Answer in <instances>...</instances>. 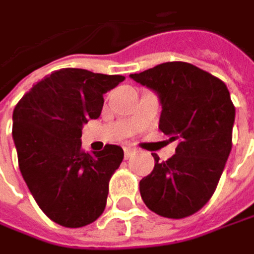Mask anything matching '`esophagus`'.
I'll list each match as a JSON object with an SVG mask.
<instances>
[{"mask_svg": "<svg viewBox=\"0 0 254 254\" xmlns=\"http://www.w3.org/2000/svg\"><path fill=\"white\" fill-rule=\"evenodd\" d=\"M133 153H134V149H133V147H130V146H126V147H124V156H126V159L131 157V154Z\"/></svg>", "mask_w": 254, "mask_h": 254, "instance_id": "34e87169", "label": "esophagus"}]
</instances>
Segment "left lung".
I'll list each match as a JSON object with an SVG mask.
<instances>
[{"label": "left lung", "instance_id": "obj_1", "mask_svg": "<svg viewBox=\"0 0 254 254\" xmlns=\"http://www.w3.org/2000/svg\"><path fill=\"white\" fill-rule=\"evenodd\" d=\"M130 78L159 95V128L178 141L166 162L152 153L153 171L140 181L141 199L162 217H190L212 196L231 152L230 92L221 79L187 62L160 64Z\"/></svg>", "mask_w": 254, "mask_h": 254}]
</instances>
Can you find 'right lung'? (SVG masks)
<instances>
[{"instance_id":"obj_1","label":"right lung","mask_w":254,"mask_h":254,"mask_svg":"<svg viewBox=\"0 0 254 254\" xmlns=\"http://www.w3.org/2000/svg\"><path fill=\"white\" fill-rule=\"evenodd\" d=\"M123 81L121 75L64 67L37 82L14 108L21 175L40 209L61 226H88L105 209L124 152L116 144L83 152L82 127L100 117L104 94Z\"/></svg>"}]
</instances>
